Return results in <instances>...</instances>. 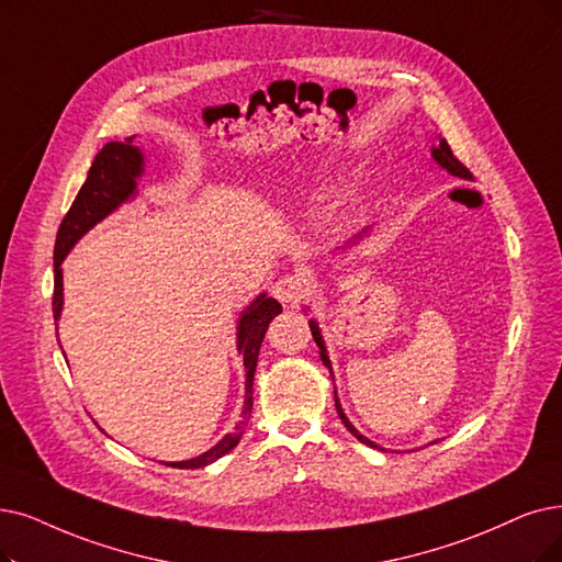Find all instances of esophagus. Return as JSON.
Masks as SVG:
<instances>
[{
    "instance_id": "1",
    "label": "esophagus",
    "mask_w": 562,
    "mask_h": 562,
    "mask_svg": "<svg viewBox=\"0 0 562 562\" xmlns=\"http://www.w3.org/2000/svg\"><path fill=\"white\" fill-rule=\"evenodd\" d=\"M308 295V283L302 277H281L274 283V297L283 306H297Z\"/></svg>"
}]
</instances>
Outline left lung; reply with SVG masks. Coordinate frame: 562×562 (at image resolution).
Returning a JSON list of instances; mask_svg holds the SVG:
<instances>
[{
  "instance_id": "1",
  "label": "left lung",
  "mask_w": 562,
  "mask_h": 562,
  "mask_svg": "<svg viewBox=\"0 0 562 562\" xmlns=\"http://www.w3.org/2000/svg\"><path fill=\"white\" fill-rule=\"evenodd\" d=\"M434 151V159L445 168V170H450L452 175H457V177H465V179H470L473 175H470V170L457 159L454 156V151H452V147H450V143H447L445 138H440V145L438 147H434L431 149ZM311 334H313V341L318 344V348H321V359H323V364L331 371V364H329V357H327V352H325V344H323V336H321V329H318V325L311 321ZM334 403H336V413H339V417H341V422H344V426L346 429L359 440V442H364V445H369V447H375V450H383V447H378L375 442H371L369 438H364L362 434H359L355 426L348 422V417L344 415V411H341V403H339V398H336V392H334Z\"/></svg>"
}]
</instances>
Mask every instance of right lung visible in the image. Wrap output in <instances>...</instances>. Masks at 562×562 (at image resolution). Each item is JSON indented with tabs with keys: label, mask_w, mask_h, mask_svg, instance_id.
<instances>
[{
	"label": "right lung",
	"mask_w": 562,
	"mask_h": 562,
	"mask_svg": "<svg viewBox=\"0 0 562 562\" xmlns=\"http://www.w3.org/2000/svg\"><path fill=\"white\" fill-rule=\"evenodd\" d=\"M133 138H126L124 143H108L89 168L82 189L78 191L71 210L59 223L57 239H55V293H53V316L55 325L61 313V260L71 251V246L99 223L105 218L117 205H122L128 195L136 191V177L143 172V154L138 147L131 145ZM281 313V304L265 293L241 313L239 318V331H237V348L244 355L246 367V394H244V411L241 422L235 426V431L223 438L218 445H214L210 452L200 454L191 461H175L168 463L172 468H203L223 454H228L233 447H237L241 431L246 429L254 408V373L258 364V352L265 339V331Z\"/></svg>",
	"instance_id": "add662e5"
}]
</instances>
